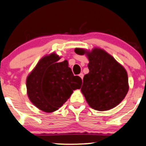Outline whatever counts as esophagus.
Returning <instances> with one entry per match:
<instances>
[{
  "label": "esophagus",
  "instance_id": "esophagus-1",
  "mask_svg": "<svg viewBox=\"0 0 146 146\" xmlns=\"http://www.w3.org/2000/svg\"><path fill=\"white\" fill-rule=\"evenodd\" d=\"M79 76H80V77L82 78V79H83V78H84V74H83V73L79 74Z\"/></svg>",
  "mask_w": 146,
  "mask_h": 146
}]
</instances>
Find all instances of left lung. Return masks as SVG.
Listing matches in <instances>:
<instances>
[{
	"label": "left lung",
	"instance_id": "obj_1",
	"mask_svg": "<svg viewBox=\"0 0 146 146\" xmlns=\"http://www.w3.org/2000/svg\"><path fill=\"white\" fill-rule=\"evenodd\" d=\"M74 51L79 55L87 53L89 60V72L84 76L81 91L90 107L106 111L119 104L129 91L125 69L102 49L86 52L76 48Z\"/></svg>",
	"mask_w": 146,
	"mask_h": 146
}]
</instances>
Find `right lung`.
<instances>
[{
	"label": "right lung",
	"mask_w": 146,
	"mask_h": 146,
	"mask_svg": "<svg viewBox=\"0 0 146 146\" xmlns=\"http://www.w3.org/2000/svg\"><path fill=\"white\" fill-rule=\"evenodd\" d=\"M55 53L40 60L27 79L29 98L38 109L46 112L58 110L70 98L82 80L73 74L67 60L58 62Z\"/></svg>",
	"instance_id": "1"
}]
</instances>
